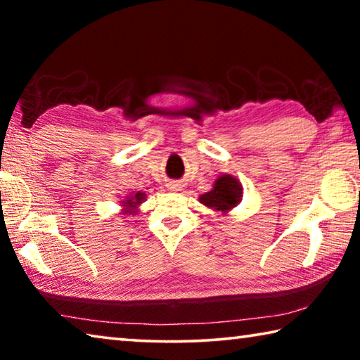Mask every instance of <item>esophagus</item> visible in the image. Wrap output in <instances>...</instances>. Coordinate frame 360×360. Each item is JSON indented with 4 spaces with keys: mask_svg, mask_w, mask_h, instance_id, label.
I'll return each mask as SVG.
<instances>
[{
    "mask_svg": "<svg viewBox=\"0 0 360 360\" xmlns=\"http://www.w3.org/2000/svg\"><path fill=\"white\" fill-rule=\"evenodd\" d=\"M169 191H181V186L179 184H169Z\"/></svg>",
    "mask_w": 360,
    "mask_h": 360,
    "instance_id": "obj_1",
    "label": "esophagus"
}]
</instances>
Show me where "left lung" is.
I'll list each match as a JSON object with an SVG mask.
<instances>
[{"mask_svg":"<svg viewBox=\"0 0 360 360\" xmlns=\"http://www.w3.org/2000/svg\"><path fill=\"white\" fill-rule=\"evenodd\" d=\"M243 187L240 181L230 174H222L216 179L210 192L200 195V203L216 211L227 212L241 202Z\"/></svg>","mask_w":360,"mask_h":360,"instance_id":"left-lung-1","label":"left lung"}]
</instances>
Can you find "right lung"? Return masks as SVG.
<instances>
[{"label":"right lung","mask_w":360,"mask_h":360,"mask_svg":"<svg viewBox=\"0 0 360 360\" xmlns=\"http://www.w3.org/2000/svg\"><path fill=\"white\" fill-rule=\"evenodd\" d=\"M144 197H146V193H143V192H136L135 195H130V197H127V200H124V203H122V206L125 208L124 212H130V214H135L136 206L144 202Z\"/></svg>","instance_id":"1"}]
</instances>
